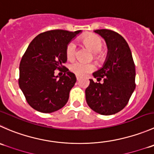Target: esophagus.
<instances>
[{"mask_svg":"<svg viewBox=\"0 0 154 154\" xmlns=\"http://www.w3.org/2000/svg\"><path fill=\"white\" fill-rule=\"evenodd\" d=\"M76 78H77V80H80V76H76Z\"/></svg>","mask_w":154,"mask_h":154,"instance_id":"esophagus-1","label":"esophagus"}]
</instances>
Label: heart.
I'll return each mask as SVG.
<instances>
[{"mask_svg": "<svg viewBox=\"0 0 154 154\" xmlns=\"http://www.w3.org/2000/svg\"><path fill=\"white\" fill-rule=\"evenodd\" d=\"M81 42L93 53L94 59L101 61L104 59V54L102 50L104 41L101 37L94 34H87L80 38ZM77 46L74 41L68 43L65 49V55L68 60H73L75 57ZM70 70L77 76L86 75L95 70V65L92 63H83L81 62H74L70 65Z\"/></svg>", "mask_w": 154, "mask_h": 154, "instance_id": "b5f03b06", "label": "heart"}]
</instances>
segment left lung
<instances>
[{"label":"left lung","mask_w":154,"mask_h":154,"mask_svg":"<svg viewBox=\"0 0 154 154\" xmlns=\"http://www.w3.org/2000/svg\"><path fill=\"white\" fill-rule=\"evenodd\" d=\"M107 44V59L101 69L93 73L98 82L89 80L86 100L92 110L111 115L123 110L135 89V66L130 48L118 33L108 29L95 30Z\"/></svg>","instance_id":"1"}]
</instances>
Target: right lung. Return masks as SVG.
<instances>
[{
  "label": "right lung",
  "instance_id": "add662e5",
  "mask_svg": "<svg viewBox=\"0 0 154 154\" xmlns=\"http://www.w3.org/2000/svg\"><path fill=\"white\" fill-rule=\"evenodd\" d=\"M81 31L51 30L38 34L30 43L19 65V85L27 102L34 110L50 113L66 104L76 83L75 74L63 64L67 45ZM65 67L58 79L54 70Z\"/></svg>",
  "mask_w": 154,
  "mask_h": 154
}]
</instances>
